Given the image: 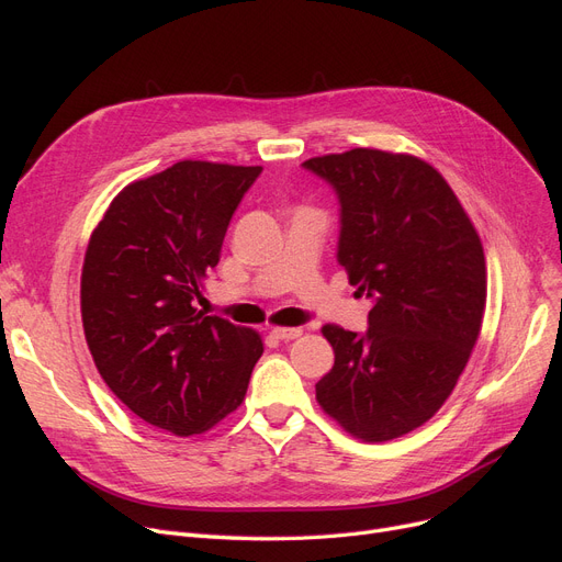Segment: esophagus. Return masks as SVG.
I'll use <instances>...</instances> for the list:
<instances>
[{"label":"esophagus","mask_w":562,"mask_h":562,"mask_svg":"<svg viewBox=\"0 0 562 562\" xmlns=\"http://www.w3.org/2000/svg\"><path fill=\"white\" fill-rule=\"evenodd\" d=\"M271 335H274L277 339H283V342H288V339H297L302 335V328H274V330H271Z\"/></svg>","instance_id":"1"}]
</instances>
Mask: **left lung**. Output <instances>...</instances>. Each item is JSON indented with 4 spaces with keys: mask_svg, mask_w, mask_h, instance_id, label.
Listing matches in <instances>:
<instances>
[{
    "mask_svg": "<svg viewBox=\"0 0 562 562\" xmlns=\"http://www.w3.org/2000/svg\"><path fill=\"white\" fill-rule=\"evenodd\" d=\"M302 166L335 187L337 260L372 300L366 335L321 328L335 366L316 401L353 438L384 443L429 422L467 368L487 297L481 236L419 157L356 147Z\"/></svg>",
    "mask_w": 562,
    "mask_h": 562,
    "instance_id": "1",
    "label": "left lung"
}]
</instances>
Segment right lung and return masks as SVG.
<instances>
[{"instance_id":"add662e5","label":"right lung","mask_w":562,"mask_h":562,"mask_svg":"<svg viewBox=\"0 0 562 562\" xmlns=\"http://www.w3.org/2000/svg\"><path fill=\"white\" fill-rule=\"evenodd\" d=\"M262 166L184 159L119 192L81 267V323L100 378L173 436L213 429L244 403L262 337L206 316L201 288Z\"/></svg>"}]
</instances>
